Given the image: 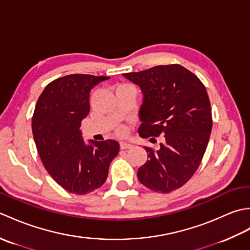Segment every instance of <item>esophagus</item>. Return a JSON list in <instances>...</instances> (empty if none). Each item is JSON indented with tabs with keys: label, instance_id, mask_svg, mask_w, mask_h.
I'll return each mask as SVG.
<instances>
[{
	"label": "esophagus",
	"instance_id": "34e87169",
	"mask_svg": "<svg viewBox=\"0 0 250 250\" xmlns=\"http://www.w3.org/2000/svg\"><path fill=\"white\" fill-rule=\"evenodd\" d=\"M133 145L130 144L128 142H120V148L121 149H129V148H132Z\"/></svg>",
	"mask_w": 250,
	"mask_h": 250
}]
</instances>
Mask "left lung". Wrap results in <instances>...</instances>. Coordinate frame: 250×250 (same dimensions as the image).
<instances>
[{"label":"left lung","mask_w":250,"mask_h":250,"mask_svg":"<svg viewBox=\"0 0 250 250\" xmlns=\"http://www.w3.org/2000/svg\"><path fill=\"white\" fill-rule=\"evenodd\" d=\"M122 75L142 90L140 135L163 139L158 150L145 147L148 160L137 178L156 192H171L192 177L208 144L213 120L206 89L179 64Z\"/></svg>","instance_id":"8db88e82"}]
</instances>
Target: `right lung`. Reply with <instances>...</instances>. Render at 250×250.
Here are the masks:
<instances>
[{"mask_svg": "<svg viewBox=\"0 0 250 250\" xmlns=\"http://www.w3.org/2000/svg\"><path fill=\"white\" fill-rule=\"evenodd\" d=\"M107 76L72 74L45 87L32 118L34 142L47 172L63 189L87 194L102 186L119 143L83 141L81 125L90 111V90Z\"/></svg>", "mask_w": 250, "mask_h": 250, "instance_id": "right-lung-1", "label": "right lung"}]
</instances>
